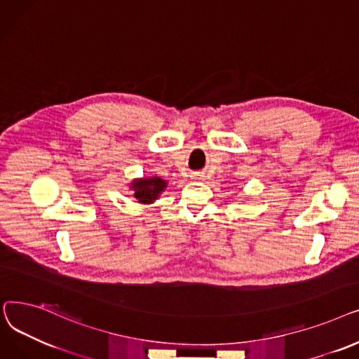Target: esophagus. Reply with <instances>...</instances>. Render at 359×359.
<instances>
[{"label": "esophagus", "mask_w": 359, "mask_h": 359, "mask_svg": "<svg viewBox=\"0 0 359 359\" xmlns=\"http://www.w3.org/2000/svg\"><path fill=\"white\" fill-rule=\"evenodd\" d=\"M203 175H200L198 172H196V174H193V178H201Z\"/></svg>", "instance_id": "esophagus-1"}]
</instances>
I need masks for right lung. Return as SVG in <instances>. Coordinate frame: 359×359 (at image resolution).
<instances>
[{"label":"right lung","mask_w":359,"mask_h":359,"mask_svg":"<svg viewBox=\"0 0 359 359\" xmlns=\"http://www.w3.org/2000/svg\"><path fill=\"white\" fill-rule=\"evenodd\" d=\"M168 182L159 177L151 178H140L131 181L130 189L134 191V197L139 200V203L150 204L158 200L159 194L163 193Z\"/></svg>","instance_id":"1"}]
</instances>
